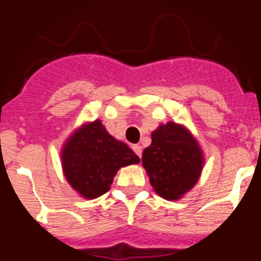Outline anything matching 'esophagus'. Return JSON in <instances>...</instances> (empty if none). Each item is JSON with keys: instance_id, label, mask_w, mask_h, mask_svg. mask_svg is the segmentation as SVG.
<instances>
[{"instance_id": "esophagus-1", "label": "esophagus", "mask_w": 261, "mask_h": 261, "mask_svg": "<svg viewBox=\"0 0 261 261\" xmlns=\"http://www.w3.org/2000/svg\"><path fill=\"white\" fill-rule=\"evenodd\" d=\"M132 149H133V151H135V153L137 154L138 156H141V154H142V147L140 146V145H133Z\"/></svg>"}]
</instances>
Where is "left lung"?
Wrapping results in <instances>:
<instances>
[{"label":"left lung","instance_id":"obj_1","mask_svg":"<svg viewBox=\"0 0 261 261\" xmlns=\"http://www.w3.org/2000/svg\"><path fill=\"white\" fill-rule=\"evenodd\" d=\"M204 151L183 124L168 121L151 132V145L142 153L154 192L168 201H176L190 192L201 176Z\"/></svg>","mask_w":261,"mask_h":261}]
</instances>
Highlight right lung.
<instances>
[{
  "label": "right lung",
  "instance_id": "obj_1",
  "mask_svg": "<svg viewBox=\"0 0 261 261\" xmlns=\"http://www.w3.org/2000/svg\"><path fill=\"white\" fill-rule=\"evenodd\" d=\"M140 163L125 142L107 132L100 120L84 123L61 147L65 179L81 197L94 200L107 192L121 167Z\"/></svg>",
  "mask_w": 261,
  "mask_h": 261
}]
</instances>
